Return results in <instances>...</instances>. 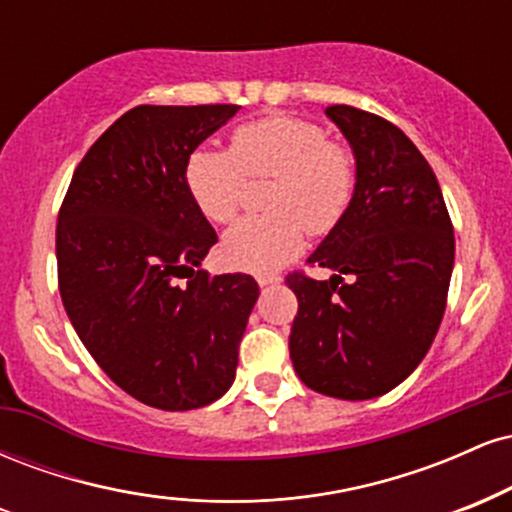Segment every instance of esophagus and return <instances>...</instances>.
I'll return each instance as SVG.
<instances>
[{"label": "esophagus", "instance_id": "1", "mask_svg": "<svg viewBox=\"0 0 512 512\" xmlns=\"http://www.w3.org/2000/svg\"><path fill=\"white\" fill-rule=\"evenodd\" d=\"M281 276L279 274H257V284L260 286H274L279 284Z\"/></svg>", "mask_w": 512, "mask_h": 512}]
</instances>
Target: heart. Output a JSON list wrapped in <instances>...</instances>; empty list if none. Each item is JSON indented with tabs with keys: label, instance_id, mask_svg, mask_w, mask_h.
Wrapping results in <instances>:
<instances>
[{
	"label": "heart",
	"instance_id": "obj_1",
	"mask_svg": "<svg viewBox=\"0 0 512 512\" xmlns=\"http://www.w3.org/2000/svg\"><path fill=\"white\" fill-rule=\"evenodd\" d=\"M185 187L211 223H231L243 207L245 178H267L269 214L238 221L223 236L221 257L240 272H272L301 255L305 233L325 236L344 219L356 190L349 146L293 115L245 122L231 149L197 146L185 161Z\"/></svg>",
	"mask_w": 512,
	"mask_h": 512
}]
</instances>
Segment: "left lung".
<instances>
[{
    "label": "left lung",
    "instance_id": "obj_1",
    "mask_svg": "<svg viewBox=\"0 0 512 512\" xmlns=\"http://www.w3.org/2000/svg\"><path fill=\"white\" fill-rule=\"evenodd\" d=\"M356 156L344 219L308 257L334 269L291 272L289 351L310 390L337 399L390 392L431 349L448 303L455 233L438 178L402 129L354 105H330Z\"/></svg>",
    "mask_w": 512,
    "mask_h": 512
}]
</instances>
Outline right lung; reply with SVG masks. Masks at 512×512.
I'll return each mask as SVG.
<instances>
[{
  "instance_id": "obj_1",
  "label": "right lung",
  "mask_w": 512,
  "mask_h": 512,
  "mask_svg": "<svg viewBox=\"0 0 512 512\" xmlns=\"http://www.w3.org/2000/svg\"><path fill=\"white\" fill-rule=\"evenodd\" d=\"M240 105H137L76 166L57 216V284L76 334L117 387L163 411L211 404L236 378L260 289L209 276L216 231L185 161Z\"/></svg>"
}]
</instances>
